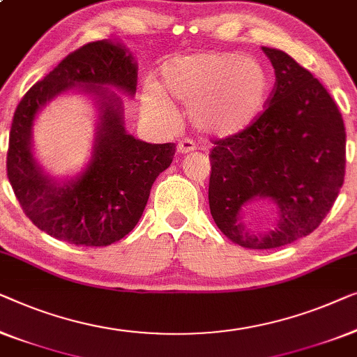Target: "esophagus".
Listing matches in <instances>:
<instances>
[{
  "label": "esophagus",
  "instance_id": "obj_1",
  "mask_svg": "<svg viewBox=\"0 0 357 357\" xmlns=\"http://www.w3.org/2000/svg\"><path fill=\"white\" fill-rule=\"evenodd\" d=\"M178 153L179 155H185V153H192L195 150V145L192 140H181L178 144Z\"/></svg>",
  "mask_w": 357,
  "mask_h": 357
}]
</instances>
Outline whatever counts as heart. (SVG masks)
<instances>
[{
    "label": "heart",
    "mask_w": 357,
    "mask_h": 357,
    "mask_svg": "<svg viewBox=\"0 0 357 357\" xmlns=\"http://www.w3.org/2000/svg\"><path fill=\"white\" fill-rule=\"evenodd\" d=\"M272 80L259 59L233 52L179 54L160 66L157 85H145L142 108L150 118L172 121V100L189 105L195 130L227 139L243 134L267 107Z\"/></svg>",
    "instance_id": "b5f03b06"
}]
</instances>
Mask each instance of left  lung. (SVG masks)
<instances>
[{
  "label": "left lung",
  "mask_w": 357,
  "mask_h": 357,
  "mask_svg": "<svg viewBox=\"0 0 357 357\" xmlns=\"http://www.w3.org/2000/svg\"><path fill=\"white\" fill-rule=\"evenodd\" d=\"M275 69L265 112L210 152L208 204L220 231L248 249H275L322 223L344 181L346 132L327 89L289 54L262 47ZM272 202L279 222L259 234L243 223L250 203Z\"/></svg>",
  "instance_id": "8db88e82"
}]
</instances>
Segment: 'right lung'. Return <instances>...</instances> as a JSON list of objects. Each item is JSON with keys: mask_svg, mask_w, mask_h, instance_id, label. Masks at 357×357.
I'll return each mask as SVG.
<instances>
[{"mask_svg": "<svg viewBox=\"0 0 357 357\" xmlns=\"http://www.w3.org/2000/svg\"><path fill=\"white\" fill-rule=\"evenodd\" d=\"M137 64L123 45L98 40L69 53L32 85L13 118L8 178L35 227L76 245H109L134 229L150 189L173 162L176 145L147 144L124 129L123 102L112 89L132 97ZM68 89L92 94L99 109L93 158L64 183L43 172L31 152V128L45 104Z\"/></svg>", "mask_w": 357, "mask_h": 357, "instance_id": "right-lung-1", "label": "right lung"}]
</instances>
